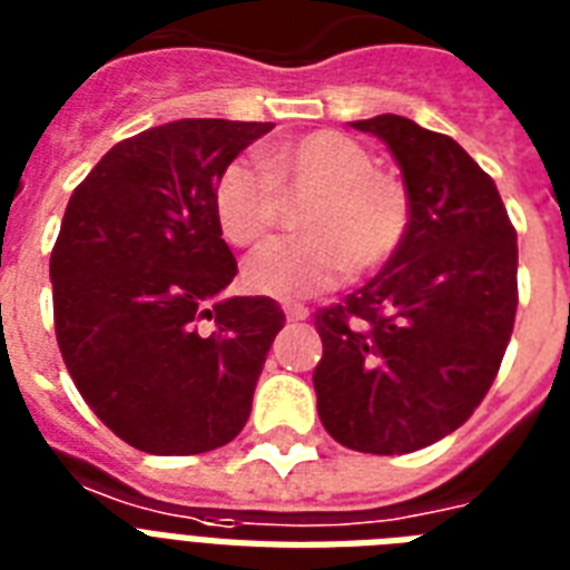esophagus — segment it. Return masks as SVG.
Instances as JSON below:
<instances>
[{
    "label": "esophagus",
    "mask_w": 570,
    "mask_h": 570,
    "mask_svg": "<svg viewBox=\"0 0 570 570\" xmlns=\"http://www.w3.org/2000/svg\"><path fill=\"white\" fill-rule=\"evenodd\" d=\"M284 313H286V320H289V322H302V320H307V316H311V311H307L304 304H286Z\"/></svg>",
    "instance_id": "1"
}]
</instances>
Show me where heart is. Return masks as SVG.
I'll return each instance as SVG.
<instances>
[{
    "label": "heart",
    "instance_id": "1",
    "mask_svg": "<svg viewBox=\"0 0 570 570\" xmlns=\"http://www.w3.org/2000/svg\"><path fill=\"white\" fill-rule=\"evenodd\" d=\"M266 171L236 159L215 183L224 239L254 248L281 222L282 195H311L295 239H281L245 263V284L272 298H307L340 277L370 275L393 259L411 224V195L396 174L337 129H316L268 150Z\"/></svg>",
    "mask_w": 570,
    "mask_h": 570
}]
</instances>
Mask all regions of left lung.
<instances>
[{
    "instance_id": "left-lung-1",
    "label": "left lung",
    "mask_w": 570,
    "mask_h": 570,
    "mask_svg": "<svg viewBox=\"0 0 570 570\" xmlns=\"http://www.w3.org/2000/svg\"><path fill=\"white\" fill-rule=\"evenodd\" d=\"M352 127L396 156L411 224L370 284L316 311L313 387L334 441L402 455L455 432L494 384L518 311V233L459 141L399 115Z\"/></svg>"
}]
</instances>
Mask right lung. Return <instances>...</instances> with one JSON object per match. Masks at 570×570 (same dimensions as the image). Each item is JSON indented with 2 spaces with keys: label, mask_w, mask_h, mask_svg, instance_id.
I'll use <instances>...</instances> for the list:
<instances>
[{
  "label": "right lung",
  "mask_w": 570,
  "mask_h": 570,
  "mask_svg": "<svg viewBox=\"0 0 570 570\" xmlns=\"http://www.w3.org/2000/svg\"><path fill=\"white\" fill-rule=\"evenodd\" d=\"M275 124L186 118L124 138L70 195L49 257L67 373L120 441L197 455L248 423L284 328L266 295L218 298L236 259L215 183Z\"/></svg>",
  "instance_id": "1"
}]
</instances>
